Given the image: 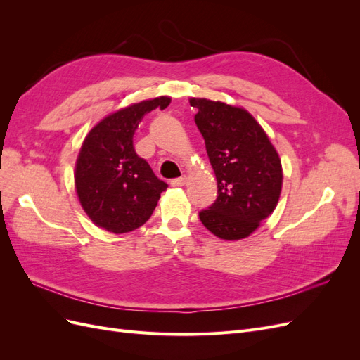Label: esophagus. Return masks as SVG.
Masks as SVG:
<instances>
[{"instance_id": "34e87169", "label": "esophagus", "mask_w": 360, "mask_h": 360, "mask_svg": "<svg viewBox=\"0 0 360 360\" xmlns=\"http://www.w3.org/2000/svg\"><path fill=\"white\" fill-rule=\"evenodd\" d=\"M186 181H188V177L186 176H181L179 179L171 180V184H172V186H184V184H186Z\"/></svg>"}]
</instances>
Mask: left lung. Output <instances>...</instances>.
Masks as SVG:
<instances>
[{"instance_id":"obj_1","label":"left lung","mask_w":360,"mask_h":360,"mask_svg":"<svg viewBox=\"0 0 360 360\" xmlns=\"http://www.w3.org/2000/svg\"><path fill=\"white\" fill-rule=\"evenodd\" d=\"M195 123L217 180V198L200 212L202 225L224 240H240L274 213L282 188L278 151L243 108L192 99Z\"/></svg>"}]
</instances>
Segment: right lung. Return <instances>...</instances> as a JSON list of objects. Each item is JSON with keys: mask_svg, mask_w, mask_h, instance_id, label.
Listing matches in <instances>:
<instances>
[{"mask_svg": "<svg viewBox=\"0 0 360 360\" xmlns=\"http://www.w3.org/2000/svg\"><path fill=\"white\" fill-rule=\"evenodd\" d=\"M167 96L123 108L85 136L75 167V186L84 212L106 231H134L156 209L168 184L159 180L134 147V135L150 111L165 110Z\"/></svg>", "mask_w": 360, "mask_h": 360, "instance_id": "1", "label": "right lung"}]
</instances>
